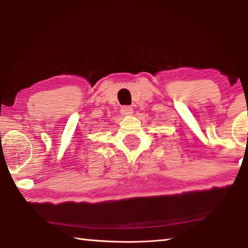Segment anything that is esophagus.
Instances as JSON below:
<instances>
[{
    "mask_svg": "<svg viewBox=\"0 0 248 248\" xmlns=\"http://www.w3.org/2000/svg\"><path fill=\"white\" fill-rule=\"evenodd\" d=\"M120 113L124 116H131L133 114V108L131 106H123L120 109Z\"/></svg>",
    "mask_w": 248,
    "mask_h": 248,
    "instance_id": "obj_1",
    "label": "esophagus"
}]
</instances>
